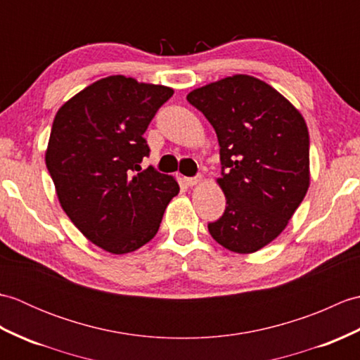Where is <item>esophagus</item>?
I'll list each match as a JSON object with an SVG mask.
<instances>
[{"label":"esophagus","mask_w":360,"mask_h":360,"mask_svg":"<svg viewBox=\"0 0 360 360\" xmlns=\"http://www.w3.org/2000/svg\"><path fill=\"white\" fill-rule=\"evenodd\" d=\"M201 182V176H195V178H186V184L193 187V186H198Z\"/></svg>","instance_id":"34e87169"}]
</instances>
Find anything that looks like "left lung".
<instances>
[{"instance_id": "obj_1", "label": "left lung", "mask_w": 360, "mask_h": 360, "mask_svg": "<svg viewBox=\"0 0 360 360\" xmlns=\"http://www.w3.org/2000/svg\"><path fill=\"white\" fill-rule=\"evenodd\" d=\"M187 101L219 143L226 210L209 232L236 254L257 252L285 231L308 192L307 122L277 89L246 74L196 88Z\"/></svg>"}]
</instances>
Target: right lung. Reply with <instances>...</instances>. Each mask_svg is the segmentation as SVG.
Returning <instances> with one entry per match:
<instances>
[{"mask_svg":"<svg viewBox=\"0 0 360 360\" xmlns=\"http://www.w3.org/2000/svg\"><path fill=\"white\" fill-rule=\"evenodd\" d=\"M174 91L110 75L82 89L53 119L46 167L74 226L111 254L147 244L172 198L173 176L141 162L150 155L145 129Z\"/></svg>","mask_w":360,"mask_h":360,"instance_id":"obj_1","label":"right lung"}]
</instances>
